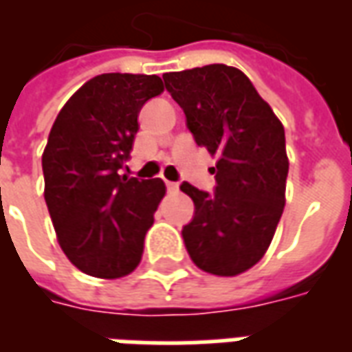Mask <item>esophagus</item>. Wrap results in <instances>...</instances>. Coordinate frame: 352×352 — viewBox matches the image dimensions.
<instances>
[{
  "label": "esophagus",
  "mask_w": 352,
  "mask_h": 352,
  "mask_svg": "<svg viewBox=\"0 0 352 352\" xmlns=\"http://www.w3.org/2000/svg\"><path fill=\"white\" fill-rule=\"evenodd\" d=\"M166 186H168V190L171 192V194L179 192V184H177V183H171V181H168V183H166Z\"/></svg>",
  "instance_id": "obj_1"
}]
</instances>
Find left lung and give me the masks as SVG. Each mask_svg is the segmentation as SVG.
Listing matches in <instances>:
<instances>
[{
	"mask_svg": "<svg viewBox=\"0 0 352 352\" xmlns=\"http://www.w3.org/2000/svg\"><path fill=\"white\" fill-rule=\"evenodd\" d=\"M199 146L217 156L213 194L188 183L194 219L183 228L199 270L234 277L262 260L285 209L288 156L285 128L237 67L211 64L164 73Z\"/></svg>",
	"mask_w": 352,
	"mask_h": 352,
	"instance_id": "left-lung-1",
	"label": "left lung"
}]
</instances>
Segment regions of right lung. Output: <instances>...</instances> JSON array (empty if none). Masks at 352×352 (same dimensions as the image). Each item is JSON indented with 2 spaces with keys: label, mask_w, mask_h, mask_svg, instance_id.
Instances as JSON below:
<instances>
[{
  "label": "right lung",
  "mask_w": 352,
  "mask_h": 352,
  "mask_svg": "<svg viewBox=\"0 0 352 352\" xmlns=\"http://www.w3.org/2000/svg\"><path fill=\"white\" fill-rule=\"evenodd\" d=\"M162 92L156 75L103 73L73 94L52 124L43 151L45 201L62 251L87 275L118 279L141 262L166 184L118 169L143 103Z\"/></svg>",
  "instance_id": "right-lung-1"
}]
</instances>
